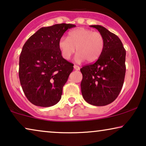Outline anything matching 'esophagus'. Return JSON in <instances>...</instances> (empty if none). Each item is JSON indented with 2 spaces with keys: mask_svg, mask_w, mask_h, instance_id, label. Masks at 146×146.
<instances>
[{
  "mask_svg": "<svg viewBox=\"0 0 146 146\" xmlns=\"http://www.w3.org/2000/svg\"><path fill=\"white\" fill-rule=\"evenodd\" d=\"M74 70H79L80 67L77 65H74Z\"/></svg>",
  "mask_w": 146,
  "mask_h": 146,
  "instance_id": "34e87169",
  "label": "esophagus"
}]
</instances>
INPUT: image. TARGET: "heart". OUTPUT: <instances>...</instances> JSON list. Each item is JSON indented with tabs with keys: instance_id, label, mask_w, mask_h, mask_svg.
<instances>
[{
	"instance_id": "heart-1",
	"label": "heart",
	"mask_w": 146,
	"mask_h": 146,
	"mask_svg": "<svg viewBox=\"0 0 146 146\" xmlns=\"http://www.w3.org/2000/svg\"><path fill=\"white\" fill-rule=\"evenodd\" d=\"M104 44V38L101 33L85 28L70 31L68 38L62 36L58 41V48L64 58L70 59L76 48L75 60L79 63L86 60L92 62L98 59Z\"/></svg>"
}]
</instances>
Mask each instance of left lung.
I'll return each instance as SVG.
<instances>
[{"instance_id":"obj_1","label":"left lung","mask_w":146,"mask_h":146,"mask_svg":"<svg viewBox=\"0 0 146 146\" xmlns=\"http://www.w3.org/2000/svg\"><path fill=\"white\" fill-rule=\"evenodd\" d=\"M104 38L103 52L95 63L80 69L81 92L90 104L103 106L115 100L122 88L125 74V50L120 39L100 25H91Z\"/></svg>"}]
</instances>
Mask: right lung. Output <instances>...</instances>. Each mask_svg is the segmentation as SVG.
I'll use <instances>...</instances> for the list:
<instances>
[{
	"label": "right lung",
	"mask_w": 146,
	"mask_h": 146,
	"mask_svg": "<svg viewBox=\"0 0 146 146\" xmlns=\"http://www.w3.org/2000/svg\"><path fill=\"white\" fill-rule=\"evenodd\" d=\"M71 24L42 27L26 42L19 58V78L27 99L34 105L50 107L60 100L63 86L73 64L63 58L58 41Z\"/></svg>",
	"instance_id": "obj_1"
}]
</instances>
